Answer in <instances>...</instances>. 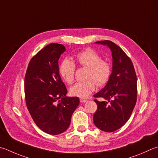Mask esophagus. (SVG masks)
Segmentation results:
<instances>
[{"instance_id": "esophagus-1", "label": "esophagus", "mask_w": 158, "mask_h": 158, "mask_svg": "<svg viewBox=\"0 0 158 158\" xmlns=\"http://www.w3.org/2000/svg\"><path fill=\"white\" fill-rule=\"evenodd\" d=\"M87 101H88V100L85 99H82V98L80 99V102H81V103H85V102H86Z\"/></svg>"}]
</instances>
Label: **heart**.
Instances as JSON below:
<instances>
[{"label": "heart", "mask_w": 158, "mask_h": 158, "mask_svg": "<svg viewBox=\"0 0 158 158\" xmlns=\"http://www.w3.org/2000/svg\"><path fill=\"white\" fill-rule=\"evenodd\" d=\"M78 64L88 68L86 81H79L70 88L73 96L85 98L94 90L96 84L98 86L104 85L110 79L112 67L110 62L102 59L101 55L93 49L88 48L77 54ZM76 66L73 61L65 59L59 65V73L62 79L68 84L74 81Z\"/></svg>", "instance_id": "b5f03b06"}]
</instances>
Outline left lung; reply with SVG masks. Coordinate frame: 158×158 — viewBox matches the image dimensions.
Instances as JSON below:
<instances>
[{"label": "left lung", "mask_w": 158, "mask_h": 158, "mask_svg": "<svg viewBox=\"0 0 158 158\" xmlns=\"http://www.w3.org/2000/svg\"><path fill=\"white\" fill-rule=\"evenodd\" d=\"M107 45L112 52L113 70L105 87L94 94L102 102L93 115L94 125L105 132H113L124 126L130 118L137 101V76L131 59L118 45L110 41H97Z\"/></svg>", "instance_id": "8db88e82"}]
</instances>
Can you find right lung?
Wrapping results in <instances>:
<instances>
[{
	"instance_id": "1",
	"label": "right lung",
	"mask_w": 158,
	"mask_h": 158,
	"mask_svg": "<svg viewBox=\"0 0 158 158\" xmlns=\"http://www.w3.org/2000/svg\"><path fill=\"white\" fill-rule=\"evenodd\" d=\"M65 51L61 44L48 45L31 58L25 77L27 108L37 127L50 135L67 130L79 104L77 97H66L59 73L58 61Z\"/></svg>"
}]
</instances>
